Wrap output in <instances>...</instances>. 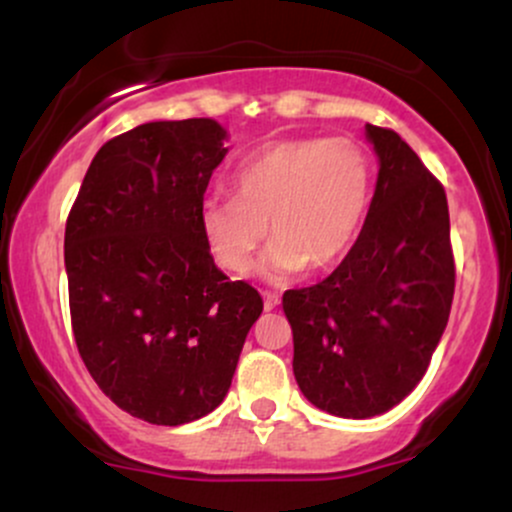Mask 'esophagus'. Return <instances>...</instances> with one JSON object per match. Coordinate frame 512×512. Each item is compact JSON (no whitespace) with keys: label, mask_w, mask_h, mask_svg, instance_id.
Here are the masks:
<instances>
[{"label":"esophagus","mask_w":512,"mask_h":512,"mask_svg":"<svg viewBox=\"0 0 512 512\" xmlns=\"http://www.w3.org/2000/svg\"><path fill=\"white\" fill-rule=\"evenodd\" d=\"M262 298H264V310H274L276 305H279V301H281V298L276 296V293H272V291H264Z\"/></svg>","instance_id":"obj_1"}]
</instances>
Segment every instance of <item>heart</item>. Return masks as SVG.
Wrapping results in <instances>:
<instances>
[{"label": "heart", "mask_w": 512, "mask_h": 512, "mask_svg": "<svg viewBox=\"0 0 512 512\" xmlns=\"http://www.w3.org/2000/svg\"><path fill=\"white\" fill-rule=\"evenodd\" d=\"M233 197L199 207V231L221 269L245 274L264 236L262 272L284 279L332 267L354 243L368 207L370 163L346 137L279 139L250 156L231 178Z\"/></svg>", "instance_id": "1"}]
</instances>
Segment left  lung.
<instances>
[{
	"label": "left lung",
	"mask_w": 512,
	"mask_h": 512,
	"mask_svg": "<svg viewBox=\"0 0 512 512\" xmlns=\"http://www.w3.org/2000/svg\"><path fill=\"white\" fill-rule=\"evenodd\" d=\"M366 132L380 170L361 236L327 279L284 293L296 383L344 419L383 414L419 385L455 293L443 185L395 129Z\"/></svg>",
	"instance_id": "left-lung-1"
}]
</instances>
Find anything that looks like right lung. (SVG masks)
I'll list each match as a JSON object with an SVG mask.
<instances>
[{"label": "right lung", "instance_id": "add662e5", "mask_svg": "<svg viewBox=\"0 0 512 512\" xmlns=\"http://www.w3.org/2000/svg\"><path fill=\"white\" fill-rule=\"evenodd\" d=\"M209 117L146 122L93 156L64 228L81 361L127 414L202 419L226 397L262 298L214 264L199 231L228 149Z\"/></svg>", "mask_w": 512, "mask_h": 512}]
</instances>
